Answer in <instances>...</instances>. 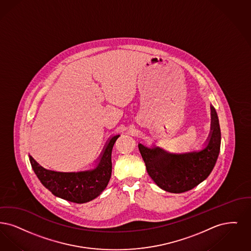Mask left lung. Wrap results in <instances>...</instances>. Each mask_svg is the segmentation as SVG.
<instances>
[{"instance_id":"obj_1","label":"left lung","mask_w":251,"mask_h":251,"mask_svg":"<svg viewBox=\"0 0 251 251\" xmlns=\"http://www.w3.org/2000/svg\"><path fill=\"white\" fill-rule=\"evenodd\" d=\"M211 128L204 147L199 151L170 153L153 144L139 143L148 175L161 189L183 193L203 182L213 171L220 150L221 133L218 113L211 105Z\"/></svg>"}]
</instances>
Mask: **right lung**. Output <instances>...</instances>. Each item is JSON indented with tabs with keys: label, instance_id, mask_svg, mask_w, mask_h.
Here are the masks:
<instances>
[{
	"label": "right lung",
	"instance_id": "right-lung-1",
	"mask_svg": "<svg viewBox=\"0 0 251 251\" xmlns=\"http://www.w3.org/2000/svg\"><path fill=\"white\" fill-rule=\"evenodd\" d=\"M120 135L111 136L95 161L93 169L79 172H59L42 167L29 154L33 172L54 196L76 203L88 202L99 196L111 176V151Z\"/></svg>",
	"mask_w": 251,
	"mask_h": 251
}]
</instances>
